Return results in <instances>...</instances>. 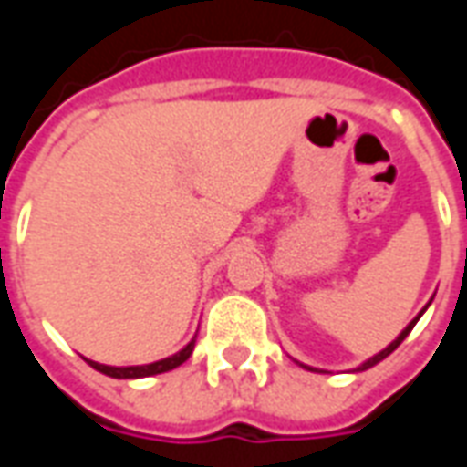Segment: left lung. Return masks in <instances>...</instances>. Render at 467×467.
<instances>
[{
    "mask_svg": "<svg viewBox=\"0 0 467 467\" xmlns=\"http://www.w3.org/2000/svg\"><path fill=\"white\" fill-rule=\"evenodd\" d=\"M432 303V300H431ZM428 303V305H431ZM428 305H425V307H422L420 313L415 315V317H412L410 323H408V327H405V330H402L400 335H398V337H395V340H392L390 345H388V348H385V350H380L378 352V355H372V358H368V360L365 362H360V365H358V368H355V372H362V370H368V368H372V365H378V362L380 360H385V358H388V355H390L392 350H395V348H398V345L402 343V340H405V337H408V333H410L412 327H415V323H418V320H420V315L425 313V310H428ZM297 362V365H300V368H305V370H313V372H323V370H317V368H310V365H305V362H300V360H295Z\"/></svg>",
    "mask_w": 467,
    "mask_h": 467,
    "instance_id": "left-lung-1",
    "label": "left lung"
}]
</instances>
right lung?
<instances>
[{"label": "right lung", "mask_w": 467, "mask_h": 467, "mask_svg": "<svg viewBox=\"0 0 467 467\" xmlns=\"http://www.w3.org/2000/svg\"><path fill=\"white\" fill-rule=\"evenodd\" d=\"M194 340H197V335H194L190 343L184 345L182 350L174 352L170 358H162V360L150 362V365H127V368H115V365H102V362L95 360H85L95 368L97 372H102V375H109V378H119V380H134V378H150V375H160V372H170L174 368H180L194 350Z\"/></svg>", "instance_id": "1"}]
</instances>
